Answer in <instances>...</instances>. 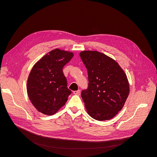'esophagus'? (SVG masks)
<instances>
[{
  "mask_svg": "<svg viewBox=\"0 0 157 157\" xmlns=\"http://www.w3.org/2000/svg\"><path fill=\"white\" fill-rule=\"evenodd\" d=\"M80 92H81V90H77V91H74V92H73V94H74V95H79L80 94Z\"/></svg>",
  "mask_w": 157,
  "mask_h": 157,
  "instance_id": "esophagus-1",
  "label": "esophagus"
}]
</instances>
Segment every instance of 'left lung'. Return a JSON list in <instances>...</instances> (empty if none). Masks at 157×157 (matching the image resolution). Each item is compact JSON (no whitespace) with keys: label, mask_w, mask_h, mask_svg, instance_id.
<instances>
[{"label":"left lung","mask_w":157,"mask_h":157,"mask_svg":"<svg viewBox=\"0 0 157 157\" xmlns=\"http://www.w3.org/2000/svg\"><path fill=\"white\" fill-rule=\"evenodd\" d=\"M88 72V86L81 92L88 114L98 121L112 119L129 94L126 74L111 58L97 51L79 53Z\"/></svg>","instance_id":"1"}]
</instances>
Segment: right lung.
Segmentation results:
<instances>
[{
  "label": "right lung",
  "instance_id": "obj_1",
  "mask_svg": "<svg viewBox=\"0 0 157 157\" xmlns=\"http://www.w3.org/2000/svg\"><path fill=\"white\" fill-rule=\"evenodd\" d=\"M73 56L72 52L55 49L32 67L27 80V93L33 105L41 113L52 115L68 100L71 91L62 69Z\"/></svg>",
  "mask_w": 157,
  "mask_h": 157
}]
</instances>
